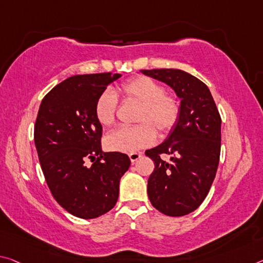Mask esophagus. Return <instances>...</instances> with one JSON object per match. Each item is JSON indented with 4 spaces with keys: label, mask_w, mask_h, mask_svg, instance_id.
Listing matches in <instances>:
<instances>
[{
    "label": "esophagus",
    "mask_w": 263,
    "mask_h": 263,
    "mask_svg": "<svg viewBox=\"0 0 263 263\" xmlns=\"http://www.w3.org/2000/svg\"><path fill=\"white\" fill-rule=\"evenodd\" d=\"M141 156H143V153H140V152H133V153L128 154V157H130V160L132 162H136L137 160L140 159Z\"/></svg>",
    "instance_id": "esophagus-1"
}]
</instances>
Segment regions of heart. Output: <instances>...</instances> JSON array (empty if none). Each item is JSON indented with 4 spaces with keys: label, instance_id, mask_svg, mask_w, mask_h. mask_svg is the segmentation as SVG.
I'll return each mask as SVG.
<instances>
[{
    "label": "heart",
    "instance_id": "heart-1",
    "mask_svg": "<svg viewBox=\"0 0 263 263\" xmlns=\"http://www.w3.org/2000/svg\"><path fill=\"white\" fill-rule=\"evenodd\" d=\"M124 101L139 104L135 116L138 123L131 127H120L106 137V147L117 152L133 153L151 145L156 129L161 136L172 131L180 117V103L176 96L166 93L164 85L154 79L139 76L128 79L120 86ZM118 99L110 90L98 96L95 104V117L104 127L116 122Z\"/></svg>",
    "mask_w": 263,
    "mask_h": 263
}]
</instances>
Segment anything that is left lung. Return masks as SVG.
<instances>
[{"label":"left lung","mask_w":263,"mask_h":263,"mask_svg":"<svg viewBox=\"0 0 263 263\" xmlns=\"http://www.w3.org/2000/svg\"><path fill=\"white\" fill-rule=\"evenodd\" d=\"M176 91L180 117L164 143L145 154L154 161L147 193L152 206L170 216L197 210L216 174L221 148V117L205 83L178 69L140 70ZM161 154L171 156L170 161Z\"/></svg>","instance_id":"8db88e82"}]
</instances>
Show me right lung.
Segmentation results:
<instances>
[{
  "instance_id": "add662e5",
  "label": "right lung",
  "mask_w": 263,
  "mask_h": 263,
  "mask_svg": "<svg viewBox=\"0 0 263 263\" xmlns=\"http://www.w3.org/2000/svg\"><path fill=\"white\" fill-rule=\"evenodd\" d=\"M120 76L66 78L45 95L37 114L34 139L45 181L56 201L77 218L95 219L112 210L130 167L127 154L103 151V128L95 117L98 96Z\"/></svg>"
}]
</instances>
